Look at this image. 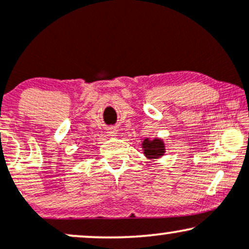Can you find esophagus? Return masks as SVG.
<instances>
[{
  "instance_id": "esophagus-1",
  "label": "esophagus",
  "mask_w": 249,
  "mask_h": 249,
  "mask_svg": "<svg viewBox=\"0 0 249 249\" xmlns=\"http://www.w3.org/2000/svg\"><path fill=\"white\" fill-rule=\"evenodd\" d=\"M117 132H118V131H117L116 127H110L107 130V133H108V136H110V137H116Z\"/></svg>"
}]
</instances>
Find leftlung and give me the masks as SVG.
<instances>
[{"label":"left lung","mask_w":249,"mask_h":249,"mask_svg":"<svg viewBox=\"0 0 249 249\" xmlns=\"http://www.w3.org/2000/svg\"><path fill=\"white\" fill-rule=\"evenodd\" d=\"M142 148L145 157L151 160H157V159L161 158L164 153L166 152L165 142L161 138H145L144 142H142Z\"/></svg>","instance_id":"obj_1"}]
</instances>
